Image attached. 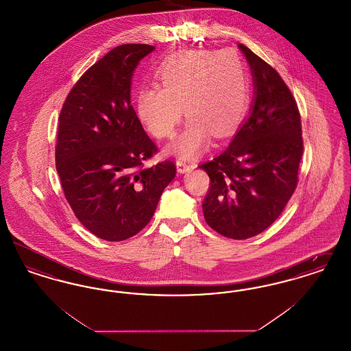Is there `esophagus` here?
Masks as SVG:
<instances>
[{
	"label": "esophagus",
	"instance_id": "esophagus-1",
	"mask_svg": "<svg viewBox=\"0 0 351 351\" xmlns=\"http://www.w3.org/2000/svg\"><path fill=\"white\" fill-rule=\"evenodd\" d=\"M176 168H178V172H179V173H185V172L193 169L195 166H193V165H189V163L185 162V160H178V162H176Z\"/></svg>",
	"mask_w": 351,
	"mask_h": 351
}]
</instances>
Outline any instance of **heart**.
<instances>
[{
    "mask_svg": "<svg viewBox=\"0 0 351 351\" xmlns=\"http://www.w3.org/2000/svg\"><path fill=\"white\" fill-rule=\"evenodd\" d=\"M160 85L142 86L135 112L145 129L156 138L173 133L183 114V130L168 152L193 159L209 145L212 134L223 138L245 116L249 100L247 75L233 50L184 51L169 56L158 71Z\"/></svg>",
    "mask_w": 351,
    "mask_h": 351,
    "instance_id": "1",
    "label": "heart"
}]
</instances>
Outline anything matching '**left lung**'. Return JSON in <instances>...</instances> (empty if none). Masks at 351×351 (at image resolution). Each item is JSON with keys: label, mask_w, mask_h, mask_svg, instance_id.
Returning a JSON list of instances; mask_svg holds the SVG:
<instances>
[{"label": "left lung", "mask_w": 351, "mask_h": 351, "mask_svg": "<svg viewBox=\"0 0 351 351\" xmlns=\"http://www.w3.org/2000/svg\"><path fill=\"white\" fill-rule=\"evenodd\" d=\"M252 76L249 117L228 149L201 165L210 179L202 202L206 223L232 239L262 233L280 216L298 185L300 113L280 75L243 45Z\"/></svg>", "instance_id": "8db88e82"}]
</instances>
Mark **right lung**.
<instances>
[{
    "label": "right lung",
    "mask_w": 351,
    "mask_h": 351,
    "mask_svg": "<svg viewBox=\"0 0 351 351\" xmlns=\"http://www.w3.org/2000/svg\"><path fill=\"white\" fill-rule=\"evenodd\" d=\"M155 50L122 45L89 68L68 93L59 117L56 171L75 216L101 239L139 233L176 175L172 162L150 168L156 152L132 106L139 62Z\"/></svg>",
    "instance_id": "right-lung-1"
}]
</instances>
